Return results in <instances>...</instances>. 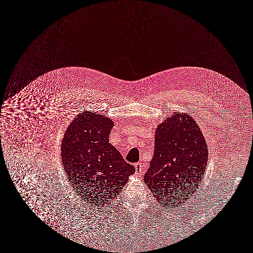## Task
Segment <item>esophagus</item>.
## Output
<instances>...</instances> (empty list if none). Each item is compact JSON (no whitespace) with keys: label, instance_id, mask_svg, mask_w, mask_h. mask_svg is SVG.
Wrapping results in <instances>:
<instances>
[{"label":"esophagus","instance_id":"1","mask_svg":"<svg viewBox=\"0 0 253 253\" xmlns=\"http://www.w3.org/2000/svg\"><path fill=\"white\" fill-rule=\"evenodd\" d=\"M135 171L137 174H141L144 173L146 171V166L143 165L142 163H137L135 164Z\"/></svg>","mask_w":253,"mask_h":253}]
</instances>
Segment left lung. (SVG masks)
<instances>
[{"instance_id": "left-lung-1", "label": "left lung", "mask_w": 253, "mask_h": 253, "mask_svg": "<svg viewBox=\"0 0 253 253\" xmlns=\"http://www.w3.org/2000/svg\"><path fill=\"white\" fill-rule=\"evenodd\" d=\"M208 150L199 126L188 114L176 112L158 126L154 155L144 181L162 208L178 207L197 191Z\"/></svg>"}]
</instances>
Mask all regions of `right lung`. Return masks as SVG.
I'll return each mask as SVG.
<instances>
[{
	"label": "right lung",
	"mask_w": 253,
	"mask_h": 253,
	"mask_svg": "<svg viewBox=\"0 0 253 253\" xmlns=\"http://www.w3.org/2000/svg\"><path fill=\"white\" fill-rule=\"evenodd\" d=\"M114 122L98 113H80L65 131L61 161L80 197L99 208L114 200L135 168L109 143Z\"/></svg>",
	"instance_id": "1"
}]
</instances>
